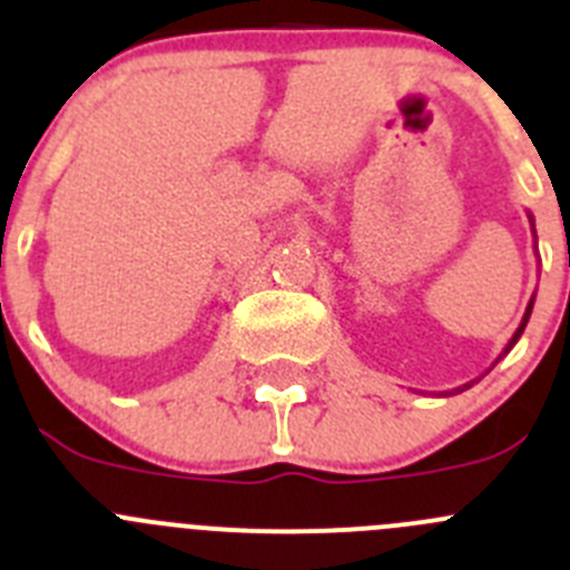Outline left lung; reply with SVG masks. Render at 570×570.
I'll return each mask as SVG.
<instances>
[{
	"instance_id": "left-lung-1",
	"label": "left lung",
	"mask_w": 570,
	"mask_h": 570,
	"mask_svg": "<svg viewBox=\"0 0 570 570\" xmlns=\"http://www.w3.org/2000/svg\"><path fill=\"white\" fill-rule=\"evenodd\" d=\"M528 218H531V215H528ZM531 227H534V218H531ZM531 309H534V297H531V301H528V306H525V315H522L520 326H517V332H514V335H511V341L505 343V348H502V355H509L511 348H514V343L520 341V337H522V332H525V323H528V317H531ZM502 355H500V357H502ZM500 357H497V361H500ZM497 361H494V363H497ZM469 386H474V381H471V383H465V386H458V389H454V392H465V389H469ZM454 392H449V394H454Z\"/></svg>"
}]
</instances>
